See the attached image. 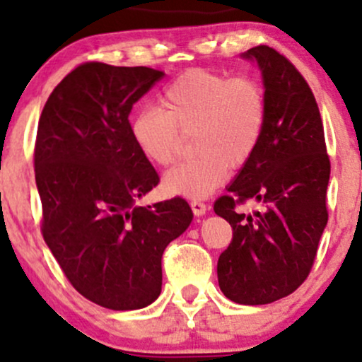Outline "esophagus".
I'll use <instances>...</instances> for the list:
<instances>
[{
  "label": "esophagus",
  "mask_w": 362,
  "mask_h": 362,
  "mask_svg": "<svg viewBox=\"0 0 362 362\" xmlns=\"http://www.w3.org/2000/svg\"><path fill=\"white\" fill-rule=\"evenodd\" d=\"M190 207H192L195 216L206 214V211H207V206L202 201H199V199H194V201L190 202Z\"/></svg>",
  "instance_id": "esophagus-1"
}]
</instances>
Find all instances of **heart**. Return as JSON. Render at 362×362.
Instances as JSON below:
<instances>
[{
    "instance_id": "b5f03b06",
    "label": "heart",
    "mask_w": 362,
    "mask_h": 362,
    "mask_svg": "<svg viewBox=\"0 0 362 362\" xmlns=\"http://www.w3.org/2000/svg\"><path fill=\"white\" fill-rule=\"evenodd\" d=\"M161 107H146L132 119L136 146L156 167H168L192 136L197 156L178 163L163 178L168 194L209 195L255 155L267 120L265 91L255 78L228 76L194 68L161 93Z\"/></svg>"
}]
</instances>
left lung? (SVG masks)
I'll return each instance as SVG.
<instances>
[{"instance_id":"8db88e82","label":"left lung","mask_w":362,"mask_h":362,"mask_svg":"<svg viewBox=\"0 0 362 362\" xmlns=\"http://www.w3.org/2000/svg\"><path fill=\"white\" fill-rule=\"evenodd\" d=\"M243 57L259 62L267 120L255 155L214 202V213L233 228L218 281L228 300L267 305L294 293L313 267L328 221L330 158L315 95L293 62L269 45ZM250 198L264 211L250 216L235 209Z\"/></svg>"}]
</instances>
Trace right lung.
I'll list each match as a JSON object with an SVG mask.
<instances>
[{"mask_svg":"<svg viewBox=\"0 0 362 362\" xmlns=\"http://www.w3.org/2000/svg\"><path fill=\"white\" fill-rule=\"evenodd\" d=\"M163 74L83 62L49 95L37 127L45 243L81 296L115 311L160 296L165 248L194 216L182 197L136 206L160 177L132 139L129 114Z\"/></svg>","mask_w":362,"mask_h":362,"instance_id":"right-lung-1","label":"right lung"}]
</instances>
